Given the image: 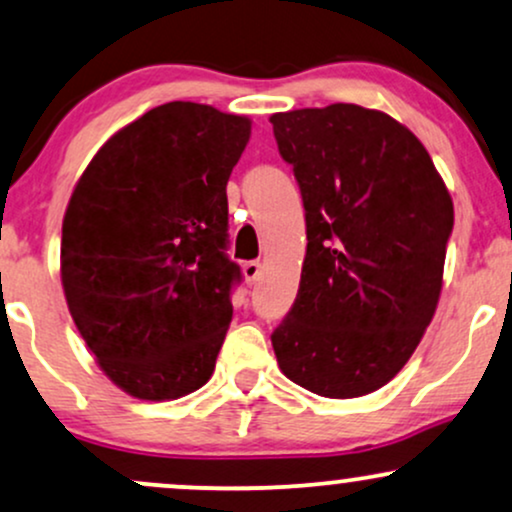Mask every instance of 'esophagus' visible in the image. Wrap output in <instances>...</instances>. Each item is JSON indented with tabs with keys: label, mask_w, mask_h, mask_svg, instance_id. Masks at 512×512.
<instances>
[{
	"label": "esophagus",
	"mask_w": 512,
	"mask_h": 512,
	"mask_svg": "<svg viewBox=\"0 0 512 512\" xmlns=\"http://www.w3.org/2000/svg\"><path fill=\"white\" fill-rule=\"evenodd\" d=\"M243 276H245V281L250 283H257L260 281V276H262V264L260 262H245L243 264Z\"/></svg>",
	"instance_id": "34e87169"
}]
</instances>
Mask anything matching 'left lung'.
<instances>
[{
    "label": "left lung",
    "instance_id": "left-lung-1",
    "mask_svg": "<svg viewBox=\"0 0 512 512\" xmlns=\"http://www.w3.org/2000/svg\"><path fill=\"white\" fill-rule=\"evenodd\" d=\"M269 121L307 224L298 298L272 334L276 362L317 396H365L396 377L432 322L453 200L389 114L338 102Z\"/></svg>",
    "mask_w": 512,
    "mask_h": 512
}]
</instances>
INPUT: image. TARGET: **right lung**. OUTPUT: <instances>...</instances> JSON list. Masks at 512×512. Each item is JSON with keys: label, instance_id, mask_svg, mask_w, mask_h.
Listing matches in <instances>:
<instances>
[{"label": "right lung", "instance_id": "add662e5", "mask_svg": "<svg viewBox=\"0 0 512 512\" xmlns=\"http://www.w3.org/2000/svg\"><path fill=\"white\" fill-rule=\"evenodd\" d=\"M250 140L248 116L169 102L104 143L61 226V286L109 379L140 400L205 386L240 279L226 257V183Z\"/></svg>", "mask_w": 512, "mask_h": 512}]
</instances>
